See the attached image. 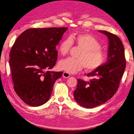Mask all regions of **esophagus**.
<instances>
[{"instance_id":"34e87169","label":"esophagus","mask_w":134,"mask_h":134,"mask_svg":"<svg viewBox=\"0 0 134 134\" xmlns=\"http://www.w3.org/2000/svg\"><path fill=\"white\" fill-rule=\"evenodd\" d=\"M63 76L65 78H67V77H69L70 76V74L66 72H64L63 74Z\"/></svg>"}]
</instances>
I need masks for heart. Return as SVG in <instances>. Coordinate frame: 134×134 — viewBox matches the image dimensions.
<instances>
[{"label":"heart","mask_w":134,"mask_h":134,"mask_svg":"<svg viewBox=\"0 0 134 134\" xmlns=\"http://www.w3.org/2000/svg\"><path fill=\"white\" fill-rule=\"evenodd\" d=\"M73 42L83 50L77 58H68L61 60L58 67L60 70L70 74H75L85 67L87 71L98 69L104 64L105 60V53L101 49V44L94 36L88 34H80L67 38L62 41L58 47L60 54L66 55Z\"/></svg>","instance_id":"1"}]
</instances>
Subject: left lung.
<instances>
[{"label":"left lung","mask_w":134,"mask_h":134,"mask_svg":"<svg viewBox=\"0 0 134 134\" xmlns=\"http://www.w3.org/2000/svg\"><path fill=\"white\" fill-rule=\"evenodd\" d=\"M99 31L108 39L107 62L98 69L88 73L89 82L78 79L74 92L75 100L81 106L94 108L104 103L115 94L126 68L123 44L114 34L105 31Z\"/></svg>","instance_id":"1"}]
</instances>
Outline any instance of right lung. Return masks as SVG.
<instances>
[{
  "label": "right lung",
  "instance_id": "right-lung-1",
  "mask_svg": "<svg viewBox=\"0 0 134 134\" xmlns=\"http://www.w3.org/2000/svg\"><path fill=\"white\" fill-rule=\"evenodd\" d=\"M66 27L30 29L16 39L10 53L14 88L28 105L37 107L50 98L56 80L63 72L47 71L58 59L56 46L59 44Z\"/></svg>",
  "mask_w": 134,
  "mask_h": 134
}]
</instances>
